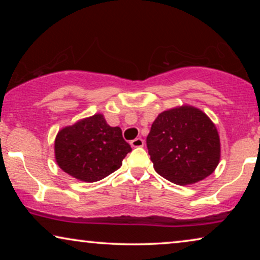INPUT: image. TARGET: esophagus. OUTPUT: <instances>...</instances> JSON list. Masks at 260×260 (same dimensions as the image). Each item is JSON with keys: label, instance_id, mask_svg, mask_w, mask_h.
<instances>
[{"label": "esophagus", "instance_id": "esophagus-1", "mask_svg": "<svg viewBox=\"0 0 260 260\" xmlns=\"http://www.w3.org/2000/svg\"><path fill=\"white\" fill-rule=\"evenodd\" d=\"M130 144H131V147H133V148H141V147H143V145H144V141L142 140L141 137H138V138H135V140L131 141Z\"/></svg>", "mask_w": 260, "mask_h": 260}]
</instances>
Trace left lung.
I'll list each match as a JSON object with an SVG mask.
<instances>
[{
    "label": "left lung",
    "mask_w": 260,
    "mask_h": 260,
    "mask_svg": "<svg viewBox=\"0 0 260 260\" xmlns=\"http://www.w3.org/2000/svg\"><path fill=\"white\" fill-rule=\"evenodd\" d=\"M147 147L156 173L180 186L204 180L220 161L214 123L189 105L159 113L147 137Z\"/></svg>",
    "instance_id": "8db88e82"
}]
</instances>
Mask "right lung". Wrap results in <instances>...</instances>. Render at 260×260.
Wrapping results in <instances>:
<instances>
[{
  "mask_svg": "<svg viewBox=\"0 0 260 260\" xmlns=\"http://www.w3.org/2000/svg\"><path fill=\"white\" fill-rule=\"evenodd\" d=\"M130 151L122 129L110 126L101 113L65 126L54 142L58 166L84 182H95L116 172Z\"/></svg>",
  "mask_w": 260,
  "mask_h": 260,
  "instance_id": "right-lung-1",
  "label": "right lung"
}]
</instances>
